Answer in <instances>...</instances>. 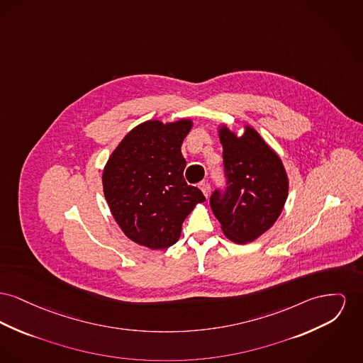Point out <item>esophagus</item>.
I'll list each match as a JSON object with an SVG mask.
<instances>
[{"label": "esophagus", "mask_w": 363, "mask_h": 363, "mask_svg": "<svg viewBox=\"0 0 363 363\" xmlns=\"http://www.w3.org/2000/svg\"><path fill=\"white\" fill-rule=\"evenodd\" d=\"M199 188L201 189V192L204 193V196H208L210 193V184L207 181H203L199 184Z\"/></svg>", "instance_id": "34e87169"}]
</instances>
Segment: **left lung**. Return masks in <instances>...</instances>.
Listing matches in <instances>:
<instances>
[{"label": "left lung", "mask_w": 363, "mask_h": 363, "mask_svg": "<svg viewBox=\"0 0 363 363\" xmlns=\"http://www.w3.org/2000/svg\"><path fill=\"white\" fill-rule=\"evenodd\" d=\"M219 140L226 186L213 191L210 206L225 235L247 244L277 220L288 197V177L277 153L255 128L247 126L237 137L223 126Z\"/></svg>", "instance_id": "left-lung-1"}]
</instances>
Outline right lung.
I'll return each mask as SVG.
<instances>
[{"label":"right lung","mask_w":363,"mask_h":363,"mask_svg":"<svg viewBox=\"0 0 363 363\" xmlns=\"http://www.w3.org/2000/svg\"><path fill=\"white\" fill-rule=\"evenodd\" d=\"M191 128L189 119L144 122L108 159L103 172L108 206L123 233L140 245L164 250L175 244L186 216L206 200L184 178L181 145Z\"/></svg>","instance_id":"right-lung-1"}]
</instances>
